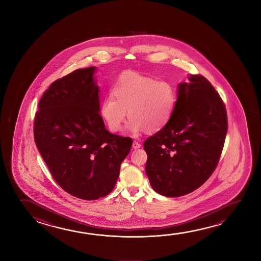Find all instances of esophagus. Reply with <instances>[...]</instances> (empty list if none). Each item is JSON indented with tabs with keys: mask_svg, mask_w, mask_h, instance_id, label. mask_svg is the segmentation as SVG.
<instances>
[{
	"mask_svg": "<svg viewBox=\"0 0 261 261\" xmlns=\"http://www.w3.org/2000/svg\"><path fill=\"white\" fill-rule=\"evenodd\" d=\"M141 147V144L138 143L137 141H134L133 143V148L134 149H137V148H140Z\"/></svg>",
	"mask_w": 261,
	"mask_h": 261,
	"instance_id": "esophagus-1",
	"label": "esophagus"
}]
</instances>
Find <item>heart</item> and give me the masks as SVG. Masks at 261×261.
Masks as SVG:
<instances>
[{
	"label": "heart",
	"instance_id": "b5f03b06",
	"mask_svg": "<svg viewBox=\"0 0 261 261\" xmlns=\"http://www.w3.org/2000/svg\"><path fill=\"white\" fill-rule=\"evenodd\" d=\"M175 99V89L168 82L126 72L116 81L113 94L103 99L101 115L112 132H118L128 111V128L132 132L144 130L152 134L169 122Z\"/></svg>",
	"mask_w": 261,
	"mask_h": 261
}]
</instances>
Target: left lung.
Segmentation results:
<instances>
[{
	"label": "left lung",
	"mask_w": 261,
	"mask_h": 261,
	"mask_svg": "<svg viewBox=\"0 0 261 261\" xmlns=\"http://www.w3.org/2000/svg\"><path fill=\"white\" fill-rule=\"evenodd\" d=\"M189 81L178 86L167 125L144 143L150 185L166 197L189 194L210 178L227 132L226 107L211 83L201 74Z\"/></svg>",
	"instance_id": "8db88e82"
}]
</instances>
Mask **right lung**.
<instances>
[{
  "label": "right lung",
  "mask_w": 261,
  "mask_h": 261,
  "mask_svg": "<svg viewBox=\"0 0 261 261\" xmlns=\"http://www.w3.org/2000/svg\"><path fill=\"white\" fill-rule=\"evenodd\" d=\"M94 70L77 69L51 83L34 122L35 144L53 178L85 200L112 192L133 144L105 127Z\"/></svg>",
  "instance_id": "1"
}]
</instances>
